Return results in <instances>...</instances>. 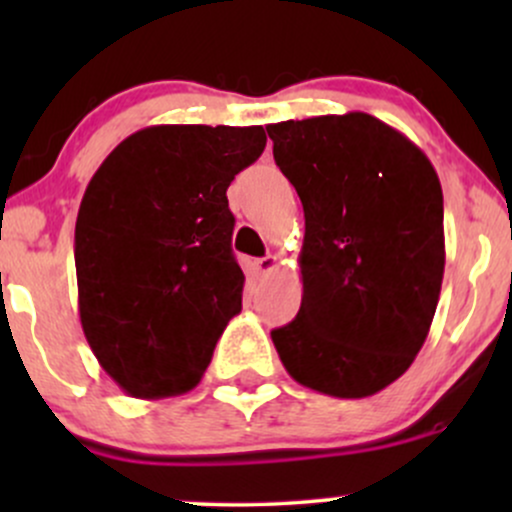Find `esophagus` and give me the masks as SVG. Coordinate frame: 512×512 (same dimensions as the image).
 <instances>
[{"mask_svg": "<svg viewBox=\"0 0 512 512\" xmlns=\"http://www.w3.org/2000/svg\"><path fill=\"white\" fill-rule=\"evenodd\" d=\"M255 269L260 274H269L276 269V257L274 255H267V257H260V260H255Z\"/></svg>", "mask_w": 512, "mask_h": 512, "instance_id": "1", "label": "esophagus"}]
</instances>
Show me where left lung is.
<instances>
[{"instance_id": "obj_1", "label": "left lung", "mask_w": 512, "mask_h": 512, "mask_svg": "<svg viewBox=\"0 0 512 512\" xmlns=\"http://www.w3.org/2000/svg\"><path fill=\"white\" fill-rule=\"evenodd\" d=\"M301 197L303 301L272 330L296 383L330 397L385 390L424 346L445 269L443 190L424 151L366 113L267 127Z\"/></svg>"}]
</instances>
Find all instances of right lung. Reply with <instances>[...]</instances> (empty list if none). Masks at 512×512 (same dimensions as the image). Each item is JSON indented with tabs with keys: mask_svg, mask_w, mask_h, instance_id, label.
<instances>
[{
	"mask_svg": "<svg viewBox=\"0 0 512 512\" xmlns=\"http://www.w3.org/2000/svg\"><path fill=\"white\" fill-rule=\"evenodd\" d=\"M264 144L262 127H146L88 182L74 233L79 317L127 395L192 390L243 308L226 190Z\"/></svg>",
	"mask_w": 512,
	"mask_h": 512,
	"instance_id": "add662e5",
	"label": "right lung"
}]
</instances>
